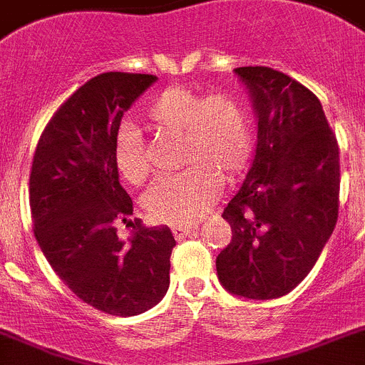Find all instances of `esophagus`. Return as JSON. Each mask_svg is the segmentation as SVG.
Segmentation results:
<instances>
[{"instance_id": "obj_1", "label": "esophagus", "mask_w": 365, "mask_h": 365, "mask_svg": "<svg viewBox=\"0 0 365 365\" xmlns=\"http://www.w3.org/2000/svg\"><path fill=\"white\" fill-rule=\"evenodd\" d=\"M172 233H173V237H175L177 240H180V239H185V237L195 235L197 230L195 228H188V226H173Z\"/></svg>"}]
</instances>
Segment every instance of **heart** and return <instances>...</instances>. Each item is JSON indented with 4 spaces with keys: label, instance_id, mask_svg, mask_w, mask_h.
Returning <instances> with one entry per match:
<instances>
[{
    "label": "heart",
    "instance_id": "b5f03b06",
    "mask_svg": "<svg viewBox=\"0 0 365 365\" xmlns=\"http://www.w3.org/2000/svg\"><path fill=\"white\" fill-rule=\"evenodd\" d=\"M152 128L182 135V166L160 177L145 193L152 217L172 224H192L205 215L219 195L220 179L235 177L252 153V126L246 110L226 93L205 98L186 86L159 93L146 108ZM115 166L130 185H143L150 173L139 130L126 126L115 143Z\"/></svg>",
    "mask_w": 365,
    "mask_h": 365
}]
</instances>
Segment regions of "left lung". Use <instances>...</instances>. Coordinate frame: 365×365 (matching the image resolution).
<instances>
[{
  "mask_svg": "<svg viewBox=\"0 0 365 365\" xmlns=\"http://www.w3.org/2000/svg\"><path fill=\"white\" fill-rule=\"evenodd\" d=\"M233 72L257 117V148L224 208L232 240L217 277L232 295L279 299L312 272L339 217L340 157L313 92L267 66Z\"/></svg>",
  "mask_w": 365,
  "mask_h": 365,
  "instance_id": "8db88e82",
  "label": "left lung"
}]
</instances>
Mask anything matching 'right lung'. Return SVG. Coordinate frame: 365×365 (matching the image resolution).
<instances>
[{"label": "right lung", "instance_id": "1", "mask_svg": "<svg viewBox=\"0 0 365 365\" xmlns=\"http://www.w3.org/2000/svg\"><path fill=\"white\" fill-rule=\"evenodd\" d=\"M150 73L106 72L70 96L46 125L30 172V212L43 255L83 302L133 317L160 302L170 286L175 246L168 226L133 222L119 182L115 143L121 119L146 88ZM132 223L128 240L116 224Z\"/></svg>", "mask_w": 365, "mask_h": 365}]
</instances>
